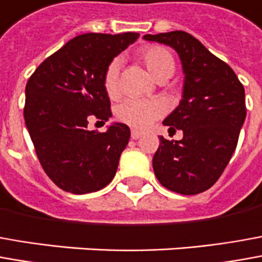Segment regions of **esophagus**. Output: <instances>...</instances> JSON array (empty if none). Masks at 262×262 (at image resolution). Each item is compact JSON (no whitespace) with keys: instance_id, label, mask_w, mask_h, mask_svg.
<instances>
[{"instance_id":"obj_1","label":"esophagus","mask_w":262,"mask_h":262,"mask_svg":"<svg viewBox=\"0 0 262 262\" xmlns=\"http://www.w3.org/2000/svg\"><path fill=\"white\" fill-rule=\"evenodd\" d=\"M141 135H142V133H140V131H135V129H133V131H131V138H133V140H138Z\"/></svg>"}]
</instances>
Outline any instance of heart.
<instances>
[{"label": "heart", "mask_w": 262, "mask_h": 262, "mask_svg": "<svg viewBox=\"0 0 262 262\" xmlns=\"http://www.w3.org/2000/svg\"><path fill=\"white\" fill-rule=\"evenodd\" d=\"M140 58L157 79L171 77V74L174 73V57L161 45L144 47L140 51ZM120 59H113L104 74V88L111 98L120 93ZM162 113V105L155 101L128 98L117 108V118L129 127L144 129L149 127Z\"/></svg>", "instance_id": "obj_1"}]
</instances>
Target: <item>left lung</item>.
<instances>
[{"label": "left lung", "mask_w": 262, "mask_h": 262, "mask_svg": "<svg viewBox=\"0 0 262 262\" xmlns=\"http://www.w3.org/2000/svg\"><path fill=\"white\" fill-rule=\"evenodd\" d=\"M144 39L172 47L185 74L183 100L164 120L169 131L178 128L184 137H160L152 158L155 177L178 194L204 192L217 183L235 151L247 115L244 86L227 62L188 32L147 34Z\"/></svg>", "instance_id": "8db88e82"}]
</instances>
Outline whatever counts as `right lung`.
Listing matches in <instances>:
<instances>
[{
  "label": "right lung",
  "mask_w": 262,
  "mask_h": 262,
  "mask_svg": "<svg viewBox=\"0 0 262 262\" xmlns=\"http://www.w3.org/2000/svg\"><path fill=\"white\" fill-rule=\"evenodd\" d=\"M140 34H82L44 59L25 86V125L45 174L59 188L88 194L113 181L129 128L115 122L107 133L88 122L113 115L104 88L108 64Z\"/></svg>",
  "instance_id": "1"
}]
</instances>
